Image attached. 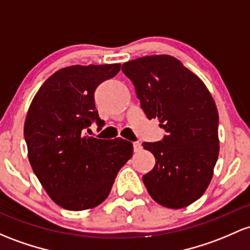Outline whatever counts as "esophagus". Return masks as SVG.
I'll return each instance as SVG.
<instances>
[{
	"mask_svg": "<svg viewBox=\"0 0 250 250\" xmlns=\"http://www.w3.org/2000/svg\"><path fill=\"white\" fill-rule=\"evenodd\" d=\"M133 148H134V152H140V150L142 149V146L140 142H134Z\"/></svg>",
	"mask_w": 250,
	"mask_h": 250,
	"instance_id": "1",
	"label": "esophagus"
}]
</instances>
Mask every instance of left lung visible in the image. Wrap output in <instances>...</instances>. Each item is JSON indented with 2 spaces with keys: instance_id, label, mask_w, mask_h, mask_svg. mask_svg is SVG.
Here are the masks:
<instances>
[{
  "instance_id": "obj_1",
  "label": "left lung",
  "mask_w": 250,
  "mask_h": 250,
  "mask_svg": "<svg viewBox=\"0 0 250 250\" xmlns=\"http://www.w3.org/2000/svg\"><path fill=\"white\" fill-rule=\"evenodd\" d=\"M122 71L135 86L147 119H158L166 135L144 142L155 165L144 175L148 193L169 209L201 198L212 179L219 153L218 111L202 79L172 56L130 60Z\"/></svg>"
}]
</instances>
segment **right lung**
<instances>
[{"instance_id": "right-lung-1", "label": "right lung", "mask_w": 250, "mask_h": 250, "mask_svg": "<svg viewBox=\"0 0 250 250\" xmlns=\"http://www.w3.org/2000/svg\"><path fill=\"white\" fill-rule=\"evenodd\" d=\"M120 68L121 64L60 68L29 105L23 128L29 163L52 201L66 210L92 209L105 201L120 168L133 155L127 140L85 135L92 121L104 125L95 91Z\"/></svg>"}]
</instances>
